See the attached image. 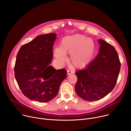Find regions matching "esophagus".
Instances as JSON below:
<instances>
[{"instance_id":"34e87169","label":"esophagus","mask_w":131,"mask_h":131,"mask_svg":"<svg viewBox=\"0 0 131 131\" xmlns=\"http://www.w3.org/2000/svg\"><path fill=\"white\" fill-rule=\"evenodd\" d=\"M67 74H71V73H72V71H70V70H67Z\"/></svg>"}]
</instances>
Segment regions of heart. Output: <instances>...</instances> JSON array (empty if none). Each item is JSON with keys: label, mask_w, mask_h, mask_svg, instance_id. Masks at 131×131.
Listing matches in <instances>:
<instances>
[{"label": "heart", "mask_w": 131, "mask_h": 131, "mask_svg": "<svg viewBox=\"0 0 131 131\" xmlns=\"http://www.w3.org/2000/svg\"><path fill=\"white\" fill-rule=\"evenodd\" d=\"M96 45L92 39L81 34L66 36L62 39L60 47L54 49L55 57L61 63L67 61L66 54H70V62L76 68H82L92 61Z\"/></svg>", "instance_id": "1"}]
</instances>
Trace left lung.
I'll use <instances>...</instances> for the list:
<instances>
[{
	"mask_svg": "<svg viewBox=\"0 0 131 131\" xmlns=\"http://www.w3.org/2000/svg\"><path fill=\"white\" fill-rule=\"evenodd\" d=\"M99 52L84 69L77 71L75 86L77 94L89 102L98 101L115 88L121 68L115 48L103 39H99Z\"/></svg>",
	"mask_w": 131,
	"mask_h": 131,
	"instance_id": "1",
	"label": "left lung"
}]
</instances>
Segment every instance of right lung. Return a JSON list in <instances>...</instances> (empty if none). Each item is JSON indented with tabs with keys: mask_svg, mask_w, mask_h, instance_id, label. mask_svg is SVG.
<instances>
[{
	"mask_svg": "<svg viewBox=\"0 0 131 131\" xmlns=\"http://www.w3.org/2000/svg\"><path fill=\"white\" fill-rule=\"evenodd\" d=\"M57 34L41 35L23 45L18 51L14 75L23 94L31 101L48 102L59 93L66 78L65 69L56 70L50 66Z\"/></svg>",
	"mask_w": 131,
	"mask_h": 131,
	"instance_id": "obj_1",
	"label": "right lung"
}]
</instances>
